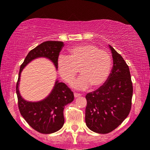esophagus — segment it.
Listing matches in <instances>:
<instances>
[{
    "label": "esophagus",
    "instance_id": "34e87169",
    "mask_svg": "<svg viewBox=\"0 0 150 150\" xmlns=\"http://www.w3.org/2000/svg\"><path fill=\"white\" fill-rule=\"evenodd\" d=\"M74 97L75 98H78V97H79V96H81V94L80 93H74Z\"/></svg>",
    "mask_w": 150,
    "mask_h": 150
}]
</instances>
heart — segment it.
<instances>
[{
  "instance_id": "b5f03b06",
  "label": "heart",
  "mask_w": 150,
  "mask_h": 150,
  "mask_svg": "<svg viewBox=\"0 0 150 150\" xmlns=\"http://www.w3.org/2000/svg\"><path fill=\"white\" fill-rule=\"evenodd\" d=\"M57 70L65 82L70 83L78 73L81 76L71 85L77 90H85L92 85L98 88L109 76L112 59L105 50L99 49L92 44L73 46L68 50V57L59 55L57 60Z\"/></svg>"
}]
</instances>
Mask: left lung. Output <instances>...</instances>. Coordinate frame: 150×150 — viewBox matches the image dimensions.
<instances>
[{
    "label": "left lung",
    "instance_id": "obj_1",
    "mask_svg": "<svg viewBox=\"0 0 150 150\" xmlns=\"http://www.w3.org/2000/svg\"><path fill=\"white\" fill-rule=\"evenodd\" d=\"M113 65L107 82L86 95L85 123L91 130L101 134L112 132L130 112L132 83L128 65L109 45Z\"/></svg>",
    "mask_w": 150,
    "mask_h": 150
}]
</instances>
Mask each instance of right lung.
Segmentation results:
<instances>
[{"label": "right lung", "instance_id": "obj_1", "mask_svg": "<svg viewBox=\"0 0 150 150\" xmlns=\"http://www.w3.org/2000/svg\"><path fill=\"white\" fill-rule=\"evenodd\" d=\"M63 45V42L61 41H45L40 44L28 52L20 68L16 85L19 110L27 123L40 133H53L62 127L65 122L64 108L65 105L74 101V93L65 83L57 79L52 91L47 97L38 102H28L20 93L21 74L29 62L40 57L49 59L57 70V60Z\"/></svg>", "mask_w": 150, "mask_h": 150}]
</instances>
